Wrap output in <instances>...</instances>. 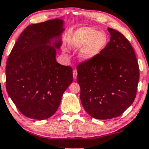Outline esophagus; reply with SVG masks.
<instances>
[{
    "label": "esophagus",
    "instance_id": "esophagus-1",
    "mask_svg": "<svg viewBox=\"0 0 149 149\" xmlns=\"http://www.w3.org/2000/svg\"><path fill=\"white\" fill-rule=\"evenodd\" d=\"M77 75V70H73V75H74V79H76Z\"/></svg>",
    "mask_w": 149,
    "mask_h": 149
}]
</instances>
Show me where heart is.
Listing matches in <instances>:
<instances>
[{
  "instance_id": "obj_1",
  "label": "heart",
  "mask_w": 149,
  "mask_h": 149,
  "mask_svg": "<svg viewBox=\"0 0 149 149\" xmlns=\"http://www.w3.org/2000/svg\"><path fill=\"white\" fill-rule=\"evenodd\" d=\"M107 42V37L105 33L85 27L80 28L75 33L72 47L74 49L84 47L81 52V58L83 61H89L102 51Z\"/></svg>"
}]
</instances>
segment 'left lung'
I'll use <instances>...</instances> for the list:
<instances>
[{
	"instance_id": "1",
	"label": "left lung",
	"mask_w": 149,
	"mask_h": 149,
	"mask_svg": "<svg viewBox=\"0 0 149 149\" xmlns=\"http://www.w3.org/2000/svg\"><path fill=\"white\" fill-rule=\"evenodd\" d=\"M110 41L95 58L77 65L83 107L91 117L109 119L120 116L137 93L139 67L131 44L122 33L108 28Z\"/></svg>"
}]
</instances>
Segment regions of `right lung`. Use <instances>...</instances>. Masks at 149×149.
<instances>
[{"label": "right lung", "mask_w": 149, "mask_h": 149, "mask_svg": "<svg viewBox=\"0 0 149 149\" xmlns=\"http://www.w3.org/2000/svg\"><path fill=\"white\" fill-rule=\"evenodd\" d=\"M58 19L28 26L8 57L6 88L21 113L46 119L56 111L64 92L73 81V69L56 62V50L48 45L61 34ZM61 41L55 43L59 48Z\"/></svg>", "instance_id": "obj_1"}]
</instances>
